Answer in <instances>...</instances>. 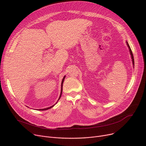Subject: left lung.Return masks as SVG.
I'll use <instances>...</instances> for the list:
<instances>
[{
  "instance_id": "left-lung-1",
  "label": "left lung",
  "mask_w": 146,
  "mask_h": 146,
  "mask_svg": "<svg viewBox=\"0 0 146 146\" xmlns=\"http://www.w3.org/2000/svg\"><path fill=\"white\" fill-rule=\"evenodd\" d=\"M127 46H128V48H129V49L130 53H131V57H132V62H133V65H134V58H133V54H132V50H131V48H130V46H129V44H128V43L127 42Z\"/></svg>"
}]
</instances>
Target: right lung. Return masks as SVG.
Wrapping results in <instances>:
<instances>
[{
    "label": "right lung",
    "mask_w": 146,
    "mask_h": 146,
    "mask_svg": "<svg viewBox=\"0 0 146 146\" xmlns=\"http://www.w3.org/2000/svg\"><path fill=\"white\" fill-rule=\"evenodd\" d=\"M65 78V76H64V78H63V79H62V83H61V92H60V96H59V99H58V101L59 100V99H60V97H61V95H62V88H63V83H64V81ZM56 103H57V102H56ZM54 105H52V106L49 107V108H48L43 109H38V110H48V109H49L52 108Z\"/></svg>",
    "instance_id": "right-lung-1"
}]
</instances>
